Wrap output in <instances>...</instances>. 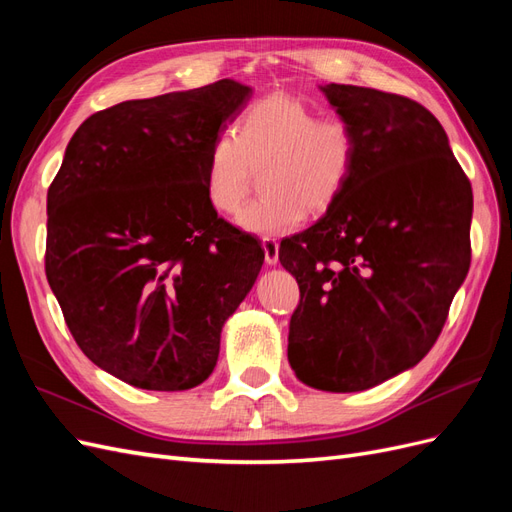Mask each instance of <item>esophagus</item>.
Returning <instances> with one entry per match:
<instances>
[{"mask_svg":"<svg viewBox=\"0 0 512 512\" xmlns=\"http://www.w3.org/2000/svg\"><path fill=\"white\" fill-rule=\"evenodd\" d=\"M262 247H265L267 265H277V260H280V243L271 237H265L262 239Z\"/></svg>","mask_w":512,"mask_h":512,"instance_id":"34e87169","label":"esophagus"}]
</instances>
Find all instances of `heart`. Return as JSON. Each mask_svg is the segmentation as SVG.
Listing matches in <instances>:
<instances>
[{
  "label": "heart",
  "mask_w": 512,
  "mask_h": 512,
  "mask_svg": "<svg viewBox=\"0 0 512 512\" xmlns=\"http://www.w3.org/2000/svg\"><path fill=\"white\" fill-rule=\"evenodd\" d=\"M359 160V136L348 121L320 117L288 94H271L245 108L237 134L213 138L203 173L213 209L235 213L252 170L262 166L260 198L237 215V226L258 237L297 228L305 211H329L344 194Z\"/></svg>",
  "instance_id": "obj_1"
}]
</instances>
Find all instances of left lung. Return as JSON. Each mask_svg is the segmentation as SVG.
Listing matches in <instances>:
<instances>
[{"mask_svg":"<svg viewBox=\"0 0 512 512\" xmlns=\"http://www.w3.org/2000/svg\"><path fill=\"white\" fill-rule=\"evenodd\" d=\"M320 91L359 136V160L337 203L280 245L301 290L288 361L312 389L356 393L436 344L470 269L472 185L425 106L356 85Z\"/></svg>","mask_w":512,"mask_h":512,"instance_id":"obj_1","label":"left lung"}]
</instances>
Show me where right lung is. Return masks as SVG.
I'll list each match as a JSON object with an SVG mask.
<instances>
[{
    "label": "right lung",
    "instance_id": "add662e5",
    "mask_svg": "<svg viewBox=\"0 0 512 512\" xmlns=\"http://www.w3.org/2000/svg\"><path fill=\"white\" fill-rule=\"evenodd\" d=\"M252 87L222 79L91 115L46 194V280L74 342L147 391H188L260 273L256 237L218 218L203 173Z\"/></svg>",
    "mask_w": 512,
    "mask_h": 512
}]
</instances>
